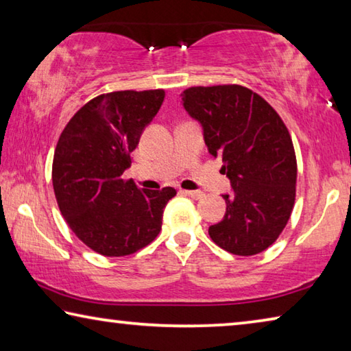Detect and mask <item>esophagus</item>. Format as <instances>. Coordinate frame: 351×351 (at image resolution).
I'll list each match as a JSON object with an SVG mask.
<instances>
[{
  "mask_svg": "<svg viewBox=\"0 0 351 351\" xmlns=\"http://www.w3.org/2000/svg\"><path fill=\"white\" fill-rule=\"evenodd\" d=\"M181 192L193 199H201L204 197V192H201V190H181Z\"/></svg>",
  "mask_w": 351,
  "mask_h": 351,
  "instance_id": "34e87169",
  "label": "esophagus"
}]
</instances>
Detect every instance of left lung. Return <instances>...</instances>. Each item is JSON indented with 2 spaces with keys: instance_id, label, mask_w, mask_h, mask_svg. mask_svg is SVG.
I'll list each match as a JSON object with an SVG mask.
<instances>
[{
  "instance_id": "obj_1",
  "label": "left lung",
  "mask_w": 351,
  "mask_h": 351,
  "mask_svg": "<svg viewBox=\"0 0 351 351\" xmlns=\"http://www.w3.org/2000/svg\"><path fill=\"white\" fill-rule=\"evenodd\" d=\"M181 97L234 189L223 195L226 215L209 228L210 239L234 255L263 252L294 209L297 159L287 125L260 94L235 83L192 86Z\"/></svg>"
}]
</instances>
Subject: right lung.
Instances as JSON below:
<instances>
[{"label":"right lung","instance_id":"obj_1","mask_svg":"<svg viewBox=\"0 0 351 351\" xmlns=\"http://www.w3.org/2000/svg\"><path fill=\"white\" fill-rule=\"evenodd\" d=\"M164 90L112 91L91 99L58 138L52 186L71 230L105 257L134 254L156 239L173 187L138 189L123 180L144 128L164 102Z\"/></svg>","mask_w":351,"mask_h":351}]
</instances>
